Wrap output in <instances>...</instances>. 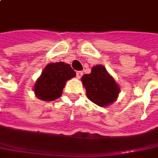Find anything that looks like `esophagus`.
Segmentation results:
<instances>
[{
	"instance_id": "34e87169",
	"label": "esophagus",
	"mask_w": 158,
	"mask_h": 158,
	"mask_svg": "<svg viewBox=\"0 0 158 158\" xmlns=\"http://www.w3.org/2000/svg\"><path fill=\"white\" fill-rule=\"evenodd\" d=\"M82 75H83V72L82 71H77V77L80 79L81 77H82Z\"/></svg>"
}]
</instances>
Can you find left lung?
Listing matches in <instances>:
<instances>
[{"label":"left lung","instance_id":"8db88e82","mask_svg":"<svg viewBox=\"0 0 158 158\" xmlns=\"http://www.w3.org/2000/svg\"><path fill=\"white\" fill-rule=\"evenodd\" d=\"M81 80L87 96L94 104L106 107L117 101L120 88L103 65L94 66L91 73L83 75Z\"/></svg>","mask_w":158,"mask_h":158}]
</instances>
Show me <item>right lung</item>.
Instances as JSON below:
<instances>
[{
	"mask_svg": "<svg viewBox=\"0 0 158 158\" xmlns=\"http://www.w3.org/2000/svg\"><path fill=\"white\" fill-rule=\"evenodd\" d=\"M75 77L76 72L68 64H48L33 86L36 97L44 102L55 101L62 95L66 81Z\"/></svg>",
	"mask_w": 158,
	"mask_h": 158,
	"instance_id": "add662e5",
	"label": "right lung"
}]
</instances>
